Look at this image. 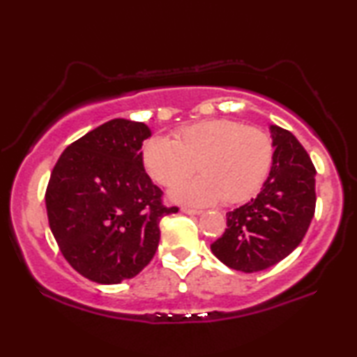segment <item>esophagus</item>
Wrapping results in <instances>:
<instances>
[{"mask_svg": "<svg viewBox=\"0 0 357 357\" xmlns=\"http://www.w3.org/2000/svg\"><path fill=\"white\" fill-rule=\"evenodd\" d=\"M181 213H184V214H189V215H198V214H202V211H198V209H192V208H181Z\"/></svg>", "mask_w": 357, "mask_h": 357, "instance_id": "obj_1", "label": "esophagus"}]
</instances>
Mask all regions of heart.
<instances>
[{"label": "heart", "mask_w": 357, "mask_h": 357, "mask_svg": "<svg viewBox=\"0 0 357 357\" xmlns=\"http://www.w3.org/2000/svg\"><path fill=\"white\" fill-rule=\"evenodd\" d=\"M274 148L263 129L231 119H208L181 128L174 138L151 137L143 144L144 170L160 185H173L196 169L202 176L172 189L187 204H234L259 190L273 165Z\"/></svg>", "instance_id": "heart-1"}]
</instances>
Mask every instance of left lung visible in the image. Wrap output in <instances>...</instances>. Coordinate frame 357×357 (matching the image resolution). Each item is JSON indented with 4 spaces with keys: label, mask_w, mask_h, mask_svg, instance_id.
Segmentation results:
<instances>
[{
    "label": "left lung",
    "mask_w": 357,
    "mask_h": 357,
    "mask_svg": "<svg viewBox=\"0 0 357 357\" xmlns=\"http://www.w3.org/2000/svg\"><path fill=\"white\" fill-rule=\"evenodd\" d=\"M273 167L261 192L227 213V228L211 250L228 268L258 273L287 258L304 239L315 214L310 155L291 132L271 126Z\"/></svg>",
    "instance_id": "8db88e82"
}]
</instances>
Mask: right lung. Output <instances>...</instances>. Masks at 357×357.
I'll use <instances>...</instances> for the list:
<instances>
[{
	"instance_id": "add662e5",
	"label": "right lung",
	"mask_w": 357,
	"mask_h": 357,
	"mask_svg": "<svg viewBox=\"0 0 357 357\" xmlns=\"http://www.w3.org/2000/svg\"><path fill=\"white\" fill-rule=\"evenodd\" d=\"M146 124L108 121L69 144L45 192L48 223L63 257L86 279L114 285L148 266L162 217L178 213L144 172Z\"/></svg>"
}]
</instances>
